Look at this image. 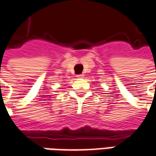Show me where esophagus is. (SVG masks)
Masks as SVG:
<instances>
[{
  "mask_svg": "<svg viewBox=\"0 0 156 156\" xmlns=\"http://www.w3.org/2000/svg\"><path fill=\"white\" fill-rule=\"evenodd\" d=\"M76 77H77L78 78H83V74H78V75H77Z\"/></svg>",
  "mask_w": 156,
  "mask_h": 156,
  "instance_id": "esophagus-1",
  "label": "esophagus"
}]
</instances>
